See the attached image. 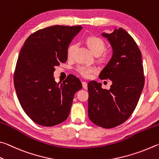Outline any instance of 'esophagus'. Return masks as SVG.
<instances>
[{"mask_svg":"<svg viewBox=\"0 0 159 159\" xmlns=\"http://www.w3.org/2000/svg\"><path fill=\"white\" fill-rule=\"evenodd\" d=\"M82 84L83 89H87V83L85 82H82Z\"/></svg>","mask_w":159,"mask_h":159,"instance_id":"esophagus-1","label":"esophagus"}]
</instances>
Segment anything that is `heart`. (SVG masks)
<instances>
[{
	"mask_svg": "<svg viewBox=\"0 0 159 159\" xmlns=\"http://www.w3.org/2000/svg\"><path fill=\"white\" fill-rule=\"evenodd\" d=\"M86 43H87L89 48L91 49V51L95 55H101L102 52L104 51L105 44L104 41L101 38L96 37V36H91V37H89L87 39ZM76 48L77 44H72L68 47V52H67L68 58H72L73 57ZM76 70L82 77L85 78H89L91 77L92 74L97 72V69L95 67L80 65L77 67Z\"/></svg>",
	"mask_w": 159,
	"mask_h": 159,
	"instance_id": "heart-1",
	"label": "heart"
}]
</instances>
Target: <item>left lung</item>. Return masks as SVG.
I'll use <instances>...</instances> for the list:
<instances>
[{
    "mask_svg": "<svg viewBox=\"0 0 159 159\" xmlns=\"http://www.w3.org/2000/svg\"><path fill=\"white\" fill-rule=\"evenodd\" d=\"M101 35L110 42L113 54L99 77L112 84L107 90L101 83H88V115L97 126L112 129L126 121L137 106L144 84V70L140 50L129 33L119 28Z\"/></svg>",
    "mask_w": 159,
    "mask_h": 159,
    "instance_id": "left-lung-1",
    "label": "left lung"
}]
</instances>
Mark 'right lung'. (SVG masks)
Masks as SVG:
<instances>
[{"mask_svg":"<svg viewBox=\"0 0 159 159\" xmlns=\"http://www.w3.org/2000/svg\"><path fill=\"white\" fill-rule=\"evenodd\" d=\"M81 26L56 25L38 30L26 39L14 74L16 95L25 113L43 126L62 123L70 111L75 93L82 88L70 75L62 83L54 77L55 66L68 59V48Z\"/></svg>","mask_w":159,"mask_h":159,"instance_id":"obj_1","label":"right lung"}]
</instances>
